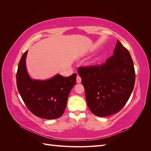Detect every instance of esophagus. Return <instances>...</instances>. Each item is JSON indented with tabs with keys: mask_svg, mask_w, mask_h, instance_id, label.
I'll list each match as a JSON object with an SVG mask.
<instances>
[{
	"mask_svg": "<svg viewBox=\"0 0 151 151\" xmlns=\"http://www.w3.org/2000/svg\"><path fill=\"white\" fill-rule=\"evenodd\" d=\"M76 81H77V83H81V77L79 76H77Z\"/></svg>",
	"mask_w": 151,
	"mask_h": 151,
	"instance_id": "1",
	"label": "esophagus"
}]
</instances>
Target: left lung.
<instances>
[{
    "mask_svg": "<svg viewBox=\"0 0 151 151\" xmlns=\"http://www.w3.org/2000/svg\"><path fill=\"white\" fill-rule=\"evenodd\" d=\"M78 73L84 87L88 106L98 116H109L120 111L134 88L133 60L118 40L113 55L105 63L79 67Z\"/></svg>",
    "mask_w": 151,
    "mask_h": 151,
    "instance_id": "left-lung-1",
    "label": "left lung"
}]
</instances>
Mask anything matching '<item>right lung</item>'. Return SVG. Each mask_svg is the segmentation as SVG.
Listing matches in <instances>:
<instances>
[{
  "mask_svg": "<svg viewBox=\"0 0 151 151\" xmlns=\"http://www.w3.org/2000/svg\"><path fill=\"white\" fill-rule=\"evenodd\" d=\"M22 55L18 65L16 83L18 91L29 110L36 116L52 120L60 117L65 111L72 88L76 83V73L69 77L57 75L46 81L32 80L26 71Z\"/></svg>",
  "mask_w": 151,
  "mask_h": 151,
  "instance_id": "1",
  "label": "right lung"
}]
</instances>
